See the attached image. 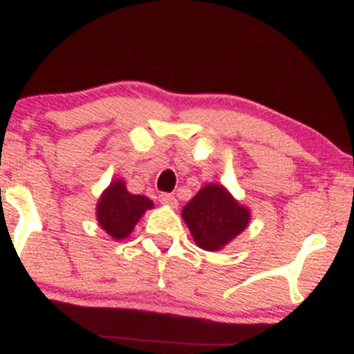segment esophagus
<instances>
[{
  "label": "esophagus",
  "mask_w": 354,
  "mask_h": 354,
  "mask_svg": "<svg viewBox=\"0 0 354 354\" xmlns=\"http://www.w3.org/2000/svg\"><path fill=\"white\" fill-rule=\"evenodd\" d=\"M160 201H161V205L169 206V208H176V206H178V200L173 196V194H169V193L160 194Z\"/></svg>",
  "instance_id": "esophagus-1"
}]
</instances>
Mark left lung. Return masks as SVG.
Wrapping results in <instances>:
<instances>
[{
  "mask_svg": "<svg viewBox=\"0 0 354 354\" xmlns=\"http://www.w3.org/2000/svg\"><path fill=\"white\" fill-rule=\"evenodd\" d=\"M194 243L206 251H219L248 228L251 211L223 185L209 183L181 211Z\"/></svg>",
  "mask_w": 354,
  "mask_h": 354,
  "instance_id": "8db88e82",
  "label": "left lung"
}]
</instances>
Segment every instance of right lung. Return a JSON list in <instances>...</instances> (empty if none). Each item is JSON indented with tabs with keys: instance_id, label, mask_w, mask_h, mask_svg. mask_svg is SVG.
<instances>
[{
	"instance_id": "right-lung-1",
	"label": "right lung",
	"mask_w": 354,
	"mask_h": 354,
	"mask_svg": "<svg viewBox=\"0 0 354 354\" xmlns=\"http://www.w3.org/2000/svg\"><path fill=\"white\" fill-rule=\"evenodd\" d=\"M153 208L154 203L149 198L129 193L124 181L116 178L109 183L96 203V219L106 234L121 241L133 233L146 211Z\"/></svg>"
}]
</instances>
